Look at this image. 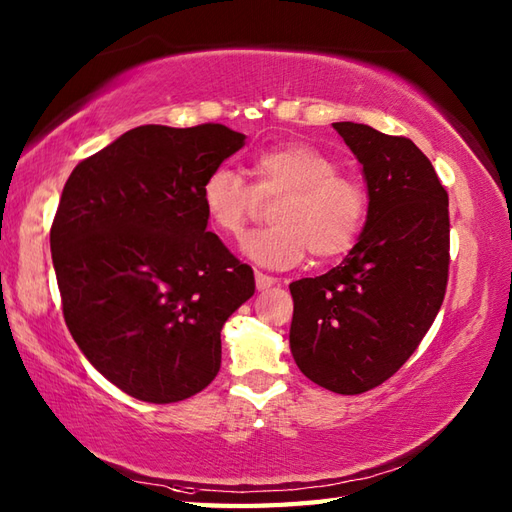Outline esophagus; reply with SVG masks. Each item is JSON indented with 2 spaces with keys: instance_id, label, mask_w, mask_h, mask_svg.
<instances>
[{
  "instance_id": "34e87169",
  "label": "esophagus",
  "mask_w": 512,
  "mask_h": 512,
  "mask_svg": "<svg viewBox=\"0 0 512 512\" xmlns=\"http://www.w3.org/2000/svg\"><path fill=\"white\" fill-rule=\"evenodd\" d=\"M255 284H257V290H268V288H273L275 284H277V279L275 277H270V275H264V273H255Z\"/></svg>"
}]
</instances>
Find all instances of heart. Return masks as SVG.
Returning <instances> with one entry per match:
<instances>
[{
  "label": "heart",
  "instance_id": "b5f03b06",
  "mask_svg": "<svg viewBox=\"0 0 512 512\" xmlns=\"http://www.w3.org/2000/svg\"><path fill=\"white\" fill-rule=\"evenodd\" d=\"M253 189L233 169L215 167L200 187L206 220L217 233L239 237L259 198L281 195L270 211L275 224L250 233L242 250L268 268L299 264L312 250L330 259L354 244L367 217L365 184L339 171L328 151L308 143L264 149L250 162Z\"/></svg>",
  "mask_w": 512,
  "mask_h": 512
}]
</instances>
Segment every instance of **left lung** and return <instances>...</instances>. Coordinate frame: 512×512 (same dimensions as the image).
<instances>
[{
  "label": "left lung",
  "instance_id": "left-lung-1",
  "mask_svg": "<svg viewBox=\"0 0 512 512\" xmlns=\"http://www.w3.org/2000/svg\"><path fill=\"white\" fill-rule=\"evenodd\" d=\"M363 165L367 220L330 273L290 284V352L312 383L363 394L416 352L449 277V195L409 138L334 123Z\"/></svg>",
  "mask_w": 512,
  "mask_h": 512
}]
</instances>
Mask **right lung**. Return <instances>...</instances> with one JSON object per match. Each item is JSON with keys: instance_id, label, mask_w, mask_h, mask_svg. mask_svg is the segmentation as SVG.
Masks as SVG:
<instances>
[{"instance_id": "obj_1", "label": "right lung", "mask_w": 512, "mask_h": 512, "mask_svg": "<svg viewBox=\"0 0 512 512\" xmlns=\"http://www.w3.org/2000/svg\"><path fill=\"white\" fill-rule=\"evenodd\" d=\"M224 125H143L79 162L50 231L63 317L125 394L156 405L220 372L226 319L255 277L206 231L200 187L244 147Z\"/></svg>"}]
</instances>
